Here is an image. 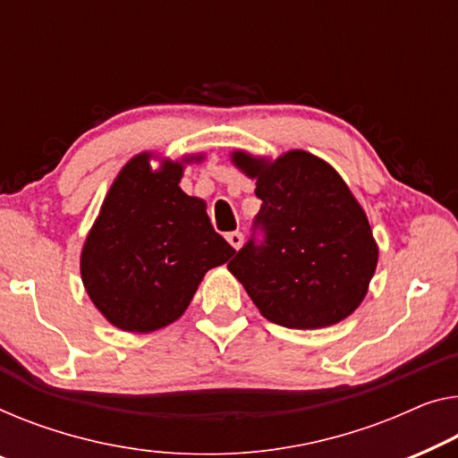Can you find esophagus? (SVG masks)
Returning a JSON list of instances; mask_svg holds the SVG:
<instances>
[{
  "mask_svg": "<svg viewBox=\"0 0 458 458\" xmlns=\"http://www.w3.org/2000/svg\"><path fill=\"white\" fill-rule=\"evenodd\" d=\"M226 241L230 242V247L232 249H241L242 247V242H244V236H242V232H230V234L226 236Z\"/></svg>",
  "mask_w": 458,
  "mask_h": 458,
  "instance_id": "obj_1",
  "label": "esophagus"
}]
</instances>
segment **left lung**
Returning <instances> with one entry per match:
<instances>
[{
	"instance_id": "1",
	"label": "left lung",
	"mask_w": 458,
	"mask_h": 458,
	"mask_svg": "<svg viewBox=\"0 0 458 458\" xmlns=\"http://www.w3.org/2000/svg\"><path fill=\"white\" fill-rule=\"evenodd\" d=\"M263 201L250 241L228 269L261 315L288 329H323L352 315L377 271L378 244L366 211L331 164L304 149L276 160L234 149Z\"/></svg>"
}]
</instances>
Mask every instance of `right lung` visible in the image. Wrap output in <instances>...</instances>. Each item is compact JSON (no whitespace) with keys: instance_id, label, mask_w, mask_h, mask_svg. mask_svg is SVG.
<instances>
[{"instance_id":"right-lung-1","label":"right lung","mask_w":458,"mask_h":458,"mask_svg":"<svg viewBox=\"0 0 458 458\" xmlns=\"http://www.w3.org/2000/svg\"><path fill=\"white\" fill-rule=\"evenodd\" d=\"M133 156L119 170L88 232L80 273L92 304L113 327L152 333L187 310L209 269L234 249L211 228L206 201L179 187L189 162L203 154Z\"/></svg>"}]
</instances>
